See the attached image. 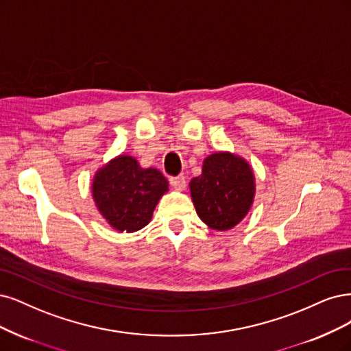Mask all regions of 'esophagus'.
<instances>
[{"label": "esophagus", "mask_w": 351, "mask_h": 351, "mask_svg": "<svg viewBox=\"0 0 351 351\" xmlns=\"http://www.w3.org/2000/svg\"><path fill=\"white\" fill-rule=\"evenodd\" d=\"M170 184H171L176 190H184V189H186V177H184V176L171 177V178H170Z\"/></svg>", "instance_id": "esophagus-1"}]
</instances>
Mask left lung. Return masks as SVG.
Instances as JSON below:
<instances>
[{
  "label": "left lung",
  "instance_id": "obj_1",
  "mask_svg": "<svg viewBox=\"0 0 351 351\" xmlns=\"http://www.w3.org/2000/svg\"><path fill=\"white\" fill-rule=\"evenodd\" d=\"M190 191L200 219L212 229L226 231L248 213L256 186L243 158L217 152L204 160L202 174L190 181Z\"/></svg>",
  "mask_w": 351,
  "mask_h": 351
}]
</instances>
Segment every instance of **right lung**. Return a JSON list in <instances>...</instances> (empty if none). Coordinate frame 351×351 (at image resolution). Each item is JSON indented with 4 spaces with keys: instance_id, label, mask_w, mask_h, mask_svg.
Listing matches in <instances>:
<instances>
[{
    "instance_id": "1",
    "label": "right lung",
    "mask_w": 351,
    "mask_h": 351,
    "mask_svg": "<svg viewBox=\"0 0 351 351\" xmlns=\"http://www.w3.org/2000/svg\"><path fill=\"white\" fill-rule=\"evenodd\" d=\"M167 178L155 168L139 167L129 155L108 162L95 174L93 197L106 221L120 232H135L148 225Z\"/></svg>"
}]
</instances>
